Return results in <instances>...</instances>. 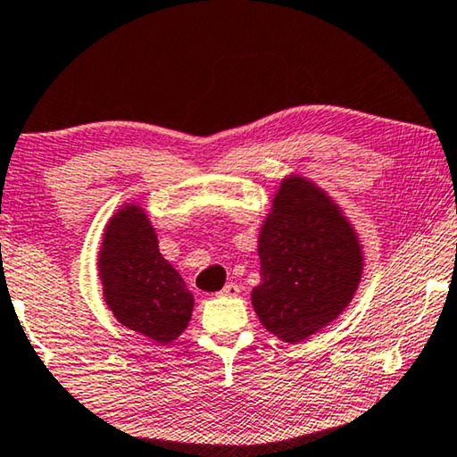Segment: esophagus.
<instances>
[{
    "label": "esophagus",
    "instance_id": "esophagus-1",
    "mask_svg": "<svg viewBox=\"0 0 457 457\" xmlns=\"http://www.w3.org/2000/svg\"><path fill=\"white\" fill-rule=\"evenodd\" d=\"M237 294H240V286H237V284H228L221 290V295H228V298H236Z\"/></svg>",
    "mask_w": 457,
    "mask_h": 457
}]
</instances>
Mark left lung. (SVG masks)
Here are the masks:
<instances>
[{"mask_svg": "<svg viewBox=\"0 0 457 457\" xmlns=\"http://www.w3.org/2000/svg\"><path fill=\"white\" fill-rule=\"evenodd\" d=\"M261 284L250 300L261 325L295 344L331 325L354 300L364 273L358 231L311 178H281L261 223Z\"/></svg>", "mask_w": 457, "mask_h": 457, "instance_id": "left-lung-1", "label": "left lung"}]
</instances>
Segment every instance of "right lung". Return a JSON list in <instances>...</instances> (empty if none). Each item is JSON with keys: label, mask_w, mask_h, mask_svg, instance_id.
Listing matches in <instances>:
<instances>
[{"label": "right lung", "mask_w": 457, "mask_h": 457, "mask_svg": "<svg viewBox=\"0 0 457 457\" xmlns=\"http://www.w3.org/2000/svg\"><path fill=\"white\" fill-rule=\"evenodd\" d=\"M103 300L130 331L171 344L190 323L195 295L159 253L157 231L138 203H124L109 217L97 256Z\"/></svg>", "instance_id": "obj_1"}]
</instances>
